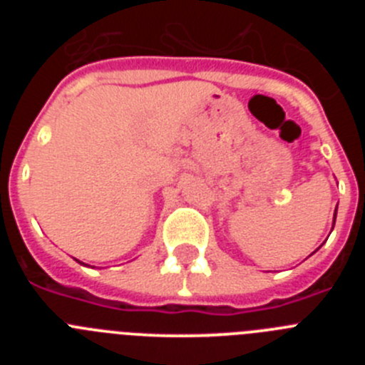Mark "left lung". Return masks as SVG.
<instances>
[{"mask_svg":"<svg viewBox=\"0 0 365 365\" xmlns=\"http://www.w3.org/2000/svg\"><path fill=\"white\" fill-rule=\"evenodd\" d=\"M338 208V206H336ZM334 221H336V210H334V217H333V227H334Z\"/></svg>","mask_w":365,"mask_h":365,"instance_id":"1","label":"left lung"}]
</instances>
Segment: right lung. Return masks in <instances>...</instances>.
Masks as SVG:
<instances>
[{
	"mask_svg": "<svg viewBox=\"0 0 365 365\" xmlns=\"http://www.w3.org/2000/svg\"><path fill=\"white\" fill-rule=\"evenodd\" d=\"M76 261H78V259H76ZM78 263H82V261H78ZM82 265H83V263H82ZM86 267H89V265H86Z\"/></svg>",
	"mask_w": 365,
	"mask_h": 365,
	"instance_id": "right-lung-1",
	"label": "right lung"
}]
</instances>
